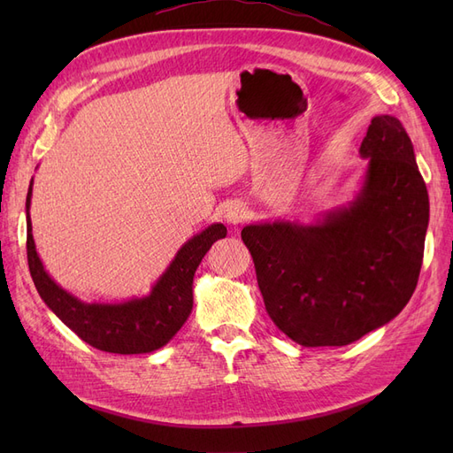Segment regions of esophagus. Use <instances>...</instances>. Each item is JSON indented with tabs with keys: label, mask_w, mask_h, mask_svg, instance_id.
Listing matches in <instances>:
<instances>
[{
	"label": "esophagus",
	"mask_w": 453,
	"mask_h": 453,
	"mask_svg": "<svg viewBox=\"0 0 453 453\" xmlns=\"http://www.w3.org/2000/svg\"><path fill=\"white\" fill-rule=\"evenodd\" d=\"M223 217H225V221L230 225H240L245 219V208L238 202H230L223 211Z\"/></svg>",
	"instance_id": "1"
}]
</instances>
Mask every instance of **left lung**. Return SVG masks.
I'll return each instance as SVG.
<instances>
[{
	"mask_svg": "<svg viewBox=\"0 0 453 453\" xmlns=\"http://www.w3.org/2000/svg\"><path fill=\"white\" fill-rule=\"evenodd\" d=\"M361 190L315 223L248 225L270 319L306 348L348 346L389 323L412 296L429 226V195L401 120H370Z\"/></svg>",
	"mask_w": 453,
	"mask_h": 453,
	"instance_id": "left-lung-1",
	"label": "left lung"
}]
</instances>
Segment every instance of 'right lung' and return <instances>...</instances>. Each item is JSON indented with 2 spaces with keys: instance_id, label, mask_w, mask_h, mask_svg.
<instances>
[{
  "instance_id": "add662e5",
  "label": "right lung",
  "mask_w": 453,
  "mask_h": 453,
  "mask_svg": "<svg viewBox=\"0 0 453 453\" xmlns=\"http://www.w3.org/2000/svg\"><path fill=\"white\" fill-rule=\"evenodd\" d=\"M32 187L34 180L26 196V251L32 280L43 303L65 326L96 349L134 355L166 346L193 311L195 272L213 242L226 236V226L213 223L185 242L147 296L115 304L83 303L49 276L35 251L30 219Z\"/></svg>"
}]
</instances>
